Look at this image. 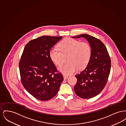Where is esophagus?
Masks as SVG:
<instances>
[{
	"label": "esophagus",
	"mask_w": 126,
	"mask_h": 126,
	"mask_svg": "<svg viewBox=\"0 0 126 126\" xmlns=\"http://www.w3.org/2000/svg\"><path fill=\"white\" fill-rule=\"evenodd\" d=\"M63 78L64 80H66L67 78H68V76H66V75H64L63 76Z\"/></svg>",
	"instance_id": "34e87169"
}]
</instances>
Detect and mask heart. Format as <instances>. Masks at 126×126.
I'll return each instance as SVG.
<instances>
[{"instance_id":"1","label":"heart","mask_w":126,"mask_h":126,"mask_svg":"<svg viewBox=\"0 0 126 126\" xmlns=\"http://www.w3.org/2000/svg\"><path fill=\"white\" fill-rule=\"evenodd\" d=\"M59 47L60 49L57 47L51 48L49 55L51 60L57 66L61 65L64 57L68 56V63L58 68L59 71L63 74H72L78 68L83 69L88 64L92 54V48L89 43L66 38L60 42Z\"/></svg>"}]
</instances>
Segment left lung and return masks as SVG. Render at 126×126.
<instances>
[{
    "label": "left lung",
    "mask_w": 126,
    "mask_h": 126,
    "mask_svg": "<svg viewBox=\"0 0 126 126\" xmlns=\"http://www.w3.org/2000/svg\"><path fill=\"white\" fill-rule=\"evenodd\" d=\"M81 37L89 42L92 54L85 68L76 75L77 83L74 90L79 97L90 99L100 93L106 85L110 70L111 61L107 48L100 40L87 34L72 37Z\"/></svg>",
    "instance_id": "obj_1"
}]
</instances>
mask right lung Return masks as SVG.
<instances>
[{
    "instance_id": "add662e5",
    "label": "right lung",
    "mask_w": 126,
    "mask_h": 126,
    "mask_svg": "<svg viewBox=\"0 0 126 126\" xmlns=\"http://www.w3.org/2000/svg\"><path fill=\"white\" fill-rule=\"evenodd\" d=\"M62 36H43L32 40L25 46L19 62L22 83L30 94L40 101L55 96L64 78L57 73L49 50Z\"/></svg>"
}]
</instances>
